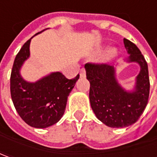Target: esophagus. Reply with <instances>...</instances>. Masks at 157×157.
<instances>
[{"label":"esophagus","instance_id":"1","mask_svg":"<svg viewBox=\"0 0 157 157\" xmlns=\"http://www.w3.org/2000/svg\"><path fill=\"white\" fill-rule=\"evenodd\" d=\"M79 75L81 78H84V77H86V70L85 68H82L80 69V71H79Z\"/></svg>","mask_w":157,"mask_h":157}]
</instances>
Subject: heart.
<instances>
[{
	"instance_id": "b5f03b06",
	"label": "heart",
	"mask_w": 157,
	"mask_h": 157,
	"mask_svg": "<svg viewBox=\"0 0 157 157\" xmlns=\"http://www.w3.org/2000/svg\"><path fill=\"white\" fill-rule=\"evenodd\" d=\"M116 50L115 49H110L108 52H106V55H105V60H110L113 57H114L116 56Z\"/></svg>"
}]
</instances>
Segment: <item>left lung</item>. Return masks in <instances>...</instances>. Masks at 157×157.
<instances>
[{"instance_id": "1", "label": "left lung", "mask_w": 157, "mask_h": 157, "mask_svg": "<svg viewBox=\"0 0 157 157\" xmlns=\"http://www.w3.org/2000/svg\"><path fill=\"white\" fill-rule=\"evenodd\" d=\"M124 45L130 55L127 61L139 63L141 67L132 92H127L118 83L114 66L107 63L85 64L90 82L92 109L96 117L110 128H126L136 122L145 110L149 96L148 63L134 43L124 38Z\"/></svg>"}]
</instances>
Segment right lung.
<instances>
[{
	"label": "right lung",
	"instance_id": "1",
	"mask_svg": "<svg viewBox=\"0 0 157 157\" xmlns=\"http://www.w3.org/2000/svg\"><path fill=\"white\" fill-rule=\"evenodd\" d=\"M31 38L22 45L15 58L10 76V93L20 117L33 128H45L62 118L68 96L79 75L68 79L57 71L35 83L24 80L20 74V69L29 57Z\"/></svg>",
	"mask_w": 157,
	"mask_h": 157
}]
</instances>
